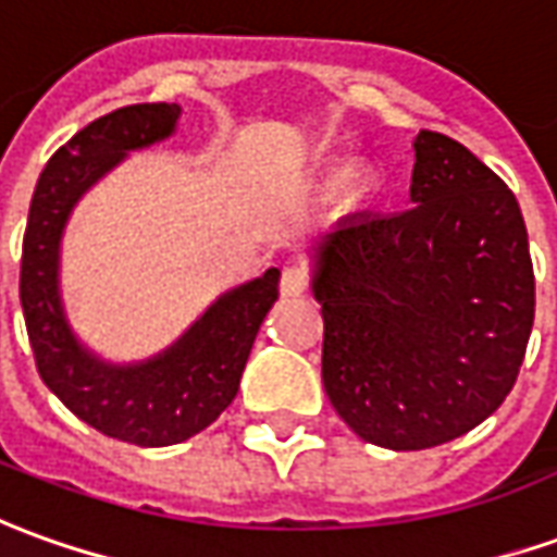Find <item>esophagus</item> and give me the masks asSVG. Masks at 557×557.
I'll use <instances>...</instances> for the list:
<instances>
[{
    "instance_id": "esophagus-1",
    "label": "esophagus",
    "mask_w": 557,
    "mask_h": 557,
    "mask_svg": "<svg viewBox=\"0 0 557 557\" xmlns=\"http://www.w3.org/2000/svg\"><path fill=\"white\" fill-rule=\"evenodd\" d=\"M307 292V274L301 268H286L280 277V295L283 298H298Z\"/></svg>"
}]
</instances>
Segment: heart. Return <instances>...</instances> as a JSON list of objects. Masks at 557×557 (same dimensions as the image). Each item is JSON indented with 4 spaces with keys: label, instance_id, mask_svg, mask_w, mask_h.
I'll use <instances>...</instances> for the list:
<instances>
[{
    "label": "heart",
    "instance_id": "b5f03b06",
    "mask_svg": "<svg viewBox=\"0 0 557 557\" xmlns=\"http://www.w3.org/2000/svg\"><path fill=\"white\" fill-rule=\"evenodd\" d=\"M364 184V169L361 165H344V169H334L325 181V189L329 193H337V189H359Z\"/></svg>",
    "mask_w": 557,
    "mask_h": 557
}]
</instances>
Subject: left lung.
<instances>
[{
    "label": "left lung",
    "mask_w": 557,
    "mask_h": 557,
    "mask_svg": "<svg viewBox=\"0 0 557 557\" xmlns=\"http://www.w3.org/2000/svg\"><path fill=\"white\" fill-rule=\"evenodd\" d=\"M410 201L349 213L310 247L322 386L361 441L449 443L504 404L534 325L519 201L465 144L419 132Z\"/></svg>",
    "instance_id": "left-lung-1"
}]
</instances>
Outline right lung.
Returning <instances> with one entry per match:
<instances>
[{"label":"right lung","mask_w":557,"mask_h":557,"mask_svg":"<svg viewBox=\"0 0 557 557\" xmlns=\"http://www.w3.org/2000/svg\"><path fill=\"white\" fill-rule=\"evenodd\" d=\"M181 104H129L92 120L50 157L35 184L21 262V305L45 386L87 425L135 446H171L216 422L235 400L240 373L268 310L280 271L225 292L169 349L116 364L72 332L60 292L65 223L81 196L132 150L165 141Z\"/></svg>","instance_id":"obj_1"}]
</instances>
